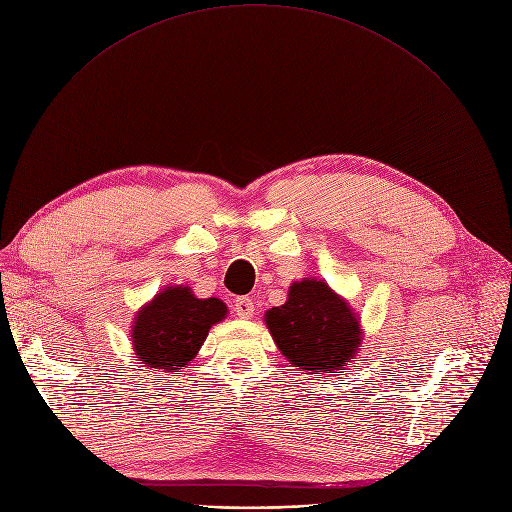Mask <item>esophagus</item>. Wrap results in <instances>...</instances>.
<instances>
[{"label":"esophagus","instance_id":"34e87169","mask_svg":"<svg viewBox=\"0 0 512 512\" xmlns=\"http://www.w3.org/2000/svg\"><path fill=\"white\" fill-rule=\"evenodd\" d=\"M235 312L241 318H251L255 312V302L249 296H241L235 300Z\"/></svg>","mask_w":512,"mask_h":512}]
</instances>
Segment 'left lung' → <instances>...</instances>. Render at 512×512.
Returning <instances> with one entry per match:
<instances>
[{
    "mask_svg": "<svg viewBox=\"0 0 512 512\" xmlns=\"http://www.w3.org/2000/svg\"><path fill=\"white\" fill-rule=\"evenodd\" d=\"M265 322L275 345L300 371L341 374L343 365L355 361L359 322L324 282L292 284L288 302L267 310Z\"/></svg>",
    "mask_w": 512,
    "mask_h": 512,
    "instance_id": "8db88e82",
    "label": "left lung"
}]
</instances>
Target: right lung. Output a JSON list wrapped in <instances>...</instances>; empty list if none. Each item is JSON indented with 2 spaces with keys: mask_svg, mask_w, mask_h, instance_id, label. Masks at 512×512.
Segmentation results:
<instances>
[{
  "mask_svg": "<svg viewBox=\"0 0 512 512\" xmlns=\"http://www.w3.org/2000/svg\"><path fill=\"white\" fill-rule=\"evenodd\" d=\"M226 316L218 298L200 300L190 288H169L134 318L132 345L153 371L183 369L208 337L212 324Z\"/></svg>",
  "mask_w": 512,
  "mask_h": 512,
  "instance_id": "1",
  "label": "right lung"
}]
</instances>
